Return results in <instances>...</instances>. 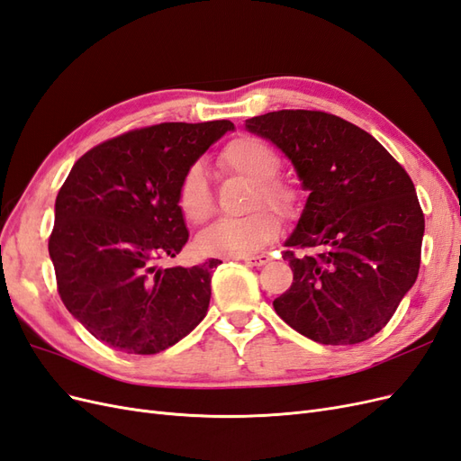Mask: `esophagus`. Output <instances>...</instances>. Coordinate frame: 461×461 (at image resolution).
<instances>
[{
	"mask_svg": "<svg viewBox=\"0 0 461 461\" xmlns=\"http://www.w3.org/2000/svg\"><path fill=\"white\" fill-rule=\"evenodd\" d=\"M239 259H242L248 265H252V267H261V265L269 263L271 258L267 254H261V256H246V258H239Z\"/></svg>",
	"mask_w": 461,
	"mask_h": 461,
	"instance_id": "obj_1",
	"label": "esophagus"
}]
</instances>
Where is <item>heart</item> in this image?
Wrapping results in <instances>:
<instances>
[{
  "instance_id": "heart-1",
  "label": "heart",
  "mask_w": 461,
  "mask_h": 461,
  "mask_svg": "<svg viewBox=\"0 0 461 461\" xmlns=\"http://www.w3.org/2000/svg\"><path fill=\"white\" fill-rule=\"evenodd\" d=\"M221 161L227 169L254 180V207L263 202L281 213L294 212L296 192L283 180L275 178L281 169V159L269 144L252 136L236 138L222 149ZM176 203L180 213L190 222H202L212 213V192H209L207 178L200 165H194L180 180ZM278 230H281V222L276 215L269 209H258L244 217L217 219L213 225L200 232L198 248L207 256L246 258L258 254L276 239Z\"/></svg>"
}]
</instances>
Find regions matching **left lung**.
Wrapping results in <instances>:
<instances>
[{
    "label": "left lung",
    "instance_id": "left-lung-1",
    "mask_svg": "<svg viewBox=\"0 0 461 461\" xmlns=\"http://www.w3.org/2000/svg\"><path fill=\"white\" fill-rule=\"evenodd\" d=\"M246 131L281 149L310 192L285 246L313 254H283L294 281L276 315L319 344L371 339L420 273L425 217L410 175L369 132L323 111H273Z\"/></svg>",
    "mask_w": 461,
    "mask_h": 461
}]
</instances>
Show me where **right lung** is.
Instances as JSON below:
<instances>
[{
    "label": "right lung",
    "mask_w": 461,
    "mask_h": 461,
    "mask_svg": "<svg viewBox=\"0 0 461 461\" xmlns=\"http://www.w3.org/2000/svg\"><path fill=\"white\" fill-rule=\"evenodd\" d=\"M230 121L161 122L92 148L55 200L50 258L71 315L113 350L149 356L200 325L219 259L161 267L188 242L178 185Z\"/></svg>",
    "instance_id": "obj_1"
}]
</instances>
